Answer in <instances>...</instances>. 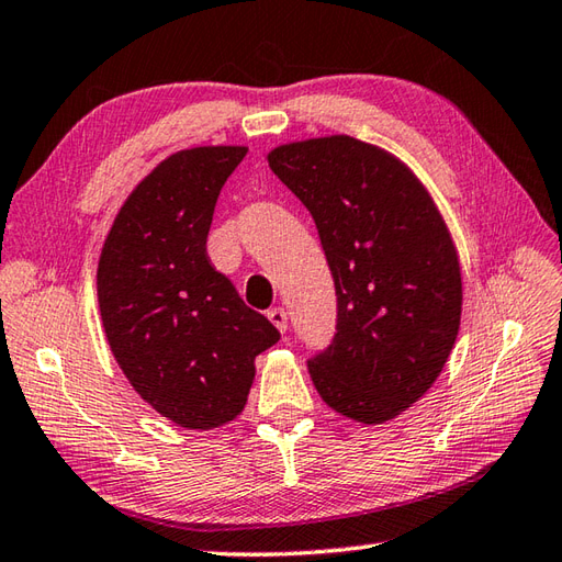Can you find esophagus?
Instances as JSON below:
<instances>
[{"mask_svg":"<svg viewBox=\"0 0 562 562\" xmlns=\"http://www.w3.org/2000/svg\"><path fill=\"white\" fill-rule=\"evenodd\" d=\"M267 317H269V322H271L273 327H277L281 334L289 331V317H285V310H283V307H271L269 313H267Z\"/></svg>","mask_w":562,"mask_h":562,"instance_id":"obj_1","label":"esophagus"}]
</instances>
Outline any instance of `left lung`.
Returning a JSON list of instances; mask_svg holds the SVG:
<instances>
[{
	"instance_id": "8db88e82",
	"label": "left lung",
	"mask_w": 562,
	"mask_h": 562,
	"mask_svg": "<svg viewBox=\"0 0 562 562\" xmlns=\"http://www.w3.org/2000/svg\"><path fill=\"white\" fill-rule=\"evenodd\" d=\"M267 160L313 214L339 303L310 378L336 414L392 420L430 390L457 341L464 297L450 228L416 172L375 144L331 134Z\"/></svg>"
}]
</instances>
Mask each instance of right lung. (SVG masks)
<instances>
[{
	"label": "right lung",
	"instance_id": "right-lung-1",
	"mask_svg": "<svg viewBox=\"0 0 562 562\" xmlns=\"http://www.w3.org/2000/svg\"><path fill=\"white\" fill-rule=\"evenodd\" d=\"M247 146L170 154L124 199L98 259V307L134 392L187 430L243 414L255 358L279 331L209 265L206 235L223 182Z\"/></svg>",
	"mask_w": 562,
	"mask_h": 562
}]
</instances>
